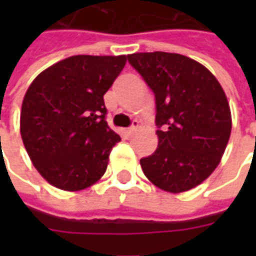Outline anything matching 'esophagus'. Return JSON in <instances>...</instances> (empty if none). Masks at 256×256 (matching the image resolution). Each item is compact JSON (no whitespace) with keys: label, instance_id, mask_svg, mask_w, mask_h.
<instances>
[{"label":"esophagus","instance_id":"34e87169","mask_svg":"<svg viewBox=\"0 0 256 256\" xmlns=\"http://www.w3.org/2000/svg\"><path fill=\"white\" fill-rule=\"evenodd\" d=\"M136 128H138V120H132V126H130V128H126V130H124V134H126V136H132V132H136Z\"/></svg>","mask_w":256,"mask_h":256}]
</instances>
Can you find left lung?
<instances>
[{"label": "left lung", "instance_id": "left-lung-1", "mask_svg": "<svg viewBox=\"0 0 256 256\" xmlns=\"http://www.w3.org/2000/svg\"><path fill=\"white\" fill-rule=\"evenodd\" d=\"M128 64L156 96L158 148L140 160L146 178L168 192L191 190L220 162L231 134V112L218 80L176 53H136Z\"/></svg>", "mask_w": 256, "mask_h": 256}]
</instances>
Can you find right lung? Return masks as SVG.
<instances>
[{
	"label": "right lung",
	"mask_w": 256,
	"mask_h": 256,
	"mask_svg": "<svg viewBox=\"0 0 256 256\" xmlns=\"http://www.w3.org/2000/svg\"><path fill=\"white\" fill-rule=\"evenodd\" d=\"M126 56H73L38 76L21 108L22 142L34 168L57 188L100 180L120 136L108 128L104 96Z\"/></svg>",
	"instance_id": "right-lung-1"
}]
</instances>
